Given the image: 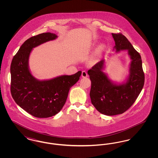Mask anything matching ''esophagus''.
I'll use <instances>...</instances> for the list:
<instances>
[{"mask_svg":"<svg viewBox=\"0 0 158 158\" xmlns=\"http://www.w3.org/2000/svg\"><path fill=\"white\" fill-rule=\"evenodd\" d=\"M82 77H88L87 72L86 71H85V70L82 71Z\"/></svg>","mask_w":158,"mask_h":158,"instance_id":"obj_1","label":"esophagus"}]
</instances>
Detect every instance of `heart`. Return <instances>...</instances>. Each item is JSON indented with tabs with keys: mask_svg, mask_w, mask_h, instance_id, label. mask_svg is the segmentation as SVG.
<instances>
[{
	"mask_svg": "<svg viewBox=\"0 0 158 158\" xmlns=\"http://www.w3.org/2000/svg\"><path fill=\"white\" fill-rule=\"evenodd\" d=\"M105 48H106V46H105V44H104V43H101L98 45L96 51L95 52V53H94V54L92 55V56L91 57V61L92 62L97 61L99 60V59L100 58L102 54L104 53V52L105 51Z\"/></svg>",
	"mask_w": 158,
	"mask_h": 158,
	"instance_id": "b5f03b06",
	"label": "heart"
}]
</instances>
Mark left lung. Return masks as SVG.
I'll return each mask as SVG.
<instances>
[{"label": "left lung", "mask_w": 158, "mask_h": 158, "mask_svg": "<svg viewBox=\"0 0 158 158\" xmlns=\"http://www.w3.org/2000/svg\"><path fill=\"white\" fill-rule=\"evenodd\" d=\"M112 35L115 44L113 50H115L117 53L127 51L131 59L126 79L121 83L112 81L104 72L105 59L99 61L88 71L91 81V102L99 113L109 116L127 111L135 102L144 82L140 54L123 34L113 33Z\"/></svg>", "instance_id": "8db88e82"}]
</instances>
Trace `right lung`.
<instances>
[{"mask_svg":"<svg viewBox=\"0 0 158 158\" xmlns=\"http://www.w3.org/2000/svg\"><path fill=\"white\" fill-rule=\"evenodd\" d=\"M57 37L55 34L45 32L30 38L21 46L10 65L12 98L23 110L37 118H48L59 113L70 88L82 74L79 71L72 75L39 80L31 73L29 58L32 49Z\"/></svg>","mask_w":158,"mask_h":158,"instance_id":"obj_1","label":"right lung"}]
</instances>
